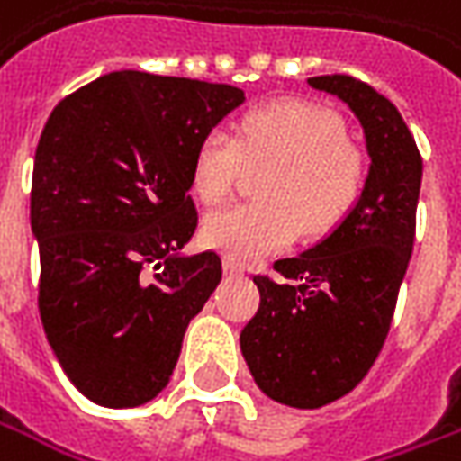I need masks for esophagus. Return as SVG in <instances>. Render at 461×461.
<instances>
[{"instance_id": "obj_1", "label": "esophagus", "mask_w": 461, "mask_h": 461, "mask_svg": "<svg viewBox=\"0 0 461 461\" xmlns=\"http://www.w3.org/2000/svg\"><path fill=\"white\" fill-rule=\"evenodd\" d=\"M224 273H227V278H240L242 276V267L234 260H224Z\"/></svg>"}]
</instances>
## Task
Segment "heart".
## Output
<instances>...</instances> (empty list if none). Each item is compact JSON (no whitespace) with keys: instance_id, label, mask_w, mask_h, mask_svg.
I'll use <instances>...</instances> for the list:
<instances>
[{"instance_id":"obj_1","label":"heart","mask_w":461,"mask_h":461,"mask_svg":"<svg viewBox=\"0 0 461 461\" xmlns=\"http://www.w3.org/2000/svg\"><path fill=\"white\" fill-rule=\"evenodd\" d=\"M245 166H267L258 203H231L203 219V242L234 262H255L306 234L331 230L357 199L365 163L321 106L276 102L247 112L231 135L214 127L194 155V191L203 203L230 196Z\"/></svg>"}]
</instances>
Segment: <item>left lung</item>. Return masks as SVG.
Masks as SVG:
<instances>
[{"mask_svg": "<svg viewBox=\"0 0 461 461\" xmlns=\"http://www.w3.org/2000/svg\"><path fill=\"white\" fill-rule=\"evenodd\" d=\"M349 106L370 158L355 206L278 280L255 278L260 309L240 334L258 388L276 403L321 408L359 385L388 337L416 234L420 160L395 104L352 76L306 81Z\"/></svg>", "mask_w": 461, "mask_h": 461, "instance_id": "obj_1", "label": "left lung"}]
</instances>
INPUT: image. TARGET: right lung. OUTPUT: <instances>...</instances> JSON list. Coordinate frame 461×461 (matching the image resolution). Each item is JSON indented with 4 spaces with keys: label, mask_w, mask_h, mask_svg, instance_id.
Listing matches in <instances>:
<instances>
[{
    "label": "right lung",
    "mask_w": 461,
    "mask_h": 461,
    "mask_svg": "<svg viewBox=\"0 0 461 461\" xmlns=\"http://www.w3.org/2000/svg\"><path fill=\"white\" fill-rule=\"evenodd\" d=\"M240 104L230 84L117 71L73 91L42 127L30 230L42 329L76 388L135 408L166 388L183 334L221 283L216 252L185 255L201 137Z\"/></svg>",
    "instance_id": "1"
}]
</instances>
